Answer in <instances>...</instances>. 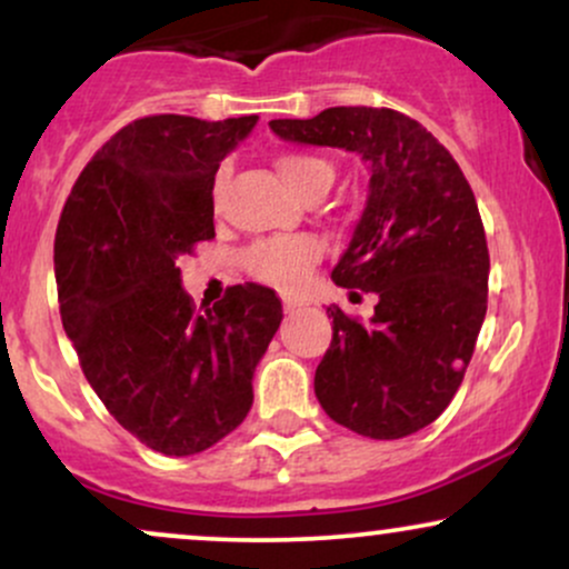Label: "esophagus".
<instances>
[{
    "mask_svg": "<svg viewBox=\"0 0 569 569\" xmlns=\"http://www.w3.org/2000/svg\"><path fill=\"white\" fill-rule=\"evenodd\" d=\"M283 310L289 312V316H293V312H299V310H302V305H299L297 299H283Z\"/></svg>",
    "mask_w": 569,
    "mask_h": 569,
    "instance_id": "esophagus-1",
    "label": "esophagus"
}]
</instances>
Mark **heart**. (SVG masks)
I'll use <instances>...</instances> for the list:
<instances>
[{"mask_svg": "<svg viewBox=\"0 0 569 569\" xmlns=\"http://www.w3.org/2000/svg\"><path fill=\"white\" fill-rule=\"evenodd\" d=\"M278 173L299 198L307 200L312 194H323L335 181V166L321 154L312 152H286L278 158ZM227 181H230V168L221 166L213 176V202L224 198ZM321 240L312 234H293V238H270L259 240L248 248L243 264L248 276L262 280L276 289H299L310 276L312 267L321 259Z\"/></svg>", "mask_w": 569, "mask_h": 569, "instance_id": "1", "label": "heart"}]
</instances>
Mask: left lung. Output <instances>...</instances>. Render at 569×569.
Segmentation results:
<instances>
[{"instance_id": "8db88e82", "label": "left lung", "mask_w": 569, "mask_h": 569, "mask_svg": "<svg viewBox=\"0 0 569 569\" xmlns=\"http://www.w3.org/2000/svg\"><path fill=\"white\" fill-rule=\"evenodd\" d=\"M270 128L358 152L371 168L367 208L331 278L380 302L367 323L326 310L335 337L316 369L318 401L358 436L417 433L455 398L487 316L489 251L473 189L447 147L396 109L331 107Z\"/></svg>"}]
</instances>
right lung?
Returning <instances> with one entry per match:
<instances>
[{
  "label": "right lung",
  "instance_id": "add662e5",
  "mask_svg": "<svg viewBox=\"0 0 569 569\" xmlns=\"http://www.w3.org/2000/svg\"><path fill=\"white\" fill-rule=\"evenodd\" d=\"M259 117L152 114L103 143L56 230L61 321L109 415L160 455H198L253 403L276 291L246 283L202 312L176 259L213 234V176Z\"/></svg>",
  "mask_w": 569,
  "mask_h": 569
}]
</instances>
